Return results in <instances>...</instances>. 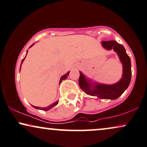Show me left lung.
<instances>
[{
	"instance_id": "left-lung-1",
	"label": "left lung",
	"mask_w": 147,
	"mask_h": 147,
	"mask_svg": "<svg viewBox=\"0 0 147 147\" xmlns=\"http://www.w3.org/2000/svg\"><path fill=\"white\" fill-rule=\"evenodd\" d=\"M102 46L105 49H113L119 57L123 67V76L119 82L113 85H104L100 83L92 84L90 80L86 79L84 75L80 72L79 84L81 89L88 95L97 96L101 99L115 100L125 92L129 86L131 78L130 57L126 53L125 48L122 45L115 40L102 41Z\"/></svg>"
}]
</instances>
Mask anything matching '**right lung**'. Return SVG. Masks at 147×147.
Returning <instances> with one entry per match:
<instances>
[{
    "instance_id": "add662e5",
    "label": "right lung",
    "mask_w": 147,
    "mask_h": 147,
    "mask_svg": "<svg viewBox=\"0 0 147 147\" xmlns=\"http://www.w3.org/2000/svg\"><path fill=\"white\" fill-rule=\"evenodd\" d=\"M34 44H32V45L30 46V47H32V46ZM24 58H25V57H24ZM24 58L23 59V60H22V63L23 62V61H24ZM69 75V72H68L66 74V75H63L62 77H61V79H60V83H61L62 82V80H64V79H66V78L68 77V75ZM57 104V102H55V103H53V105H50V106H49V107H45V108H41V107H34V106H32L34 108H35V109H40V110H42V111H48V110H49V109H52V108H53V107H55V105H56Z\"/></svg>"
}]
</instances>
